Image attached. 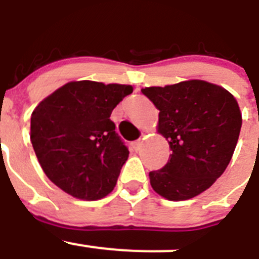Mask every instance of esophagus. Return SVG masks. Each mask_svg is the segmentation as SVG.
<instances>
[{
    "label": "esophagus",
    "mask_w": 259,
    "mask_h": 259,
    "mask_svg": "<svg viewBox=\"0 0 259 259\" xmlns=\"http://www.w3.org/2000/svg\"><path fill=\"white\" fill-rule=\"evenodd\" d=\"M133 148H134L135 152H138V151H141V148H142V141H141V139H139V141L133 142Z\"/></svg>",
    "instance_id": "1"
}]
</instances>
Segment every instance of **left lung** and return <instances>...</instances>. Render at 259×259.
<instances>
[{
	"instance_id": "8db88e82",
	"label": "left lung",
	"mask_w": 259,
	"mask_h": 259,
	"mask_svg": "<svg viewBox=\"0 0 259 259\" xmlns=\"http://www.w3.org/2000/svg\"><path fill=\"white\" fill-rule=\"evenodd\" d=\"M160 111L157 133L169 143L170 158L151 171L153 191L170 201L197 196L231 161L241 129V112L230 92L204 80L142 90Z\"/></svg>"
}]
</instances>
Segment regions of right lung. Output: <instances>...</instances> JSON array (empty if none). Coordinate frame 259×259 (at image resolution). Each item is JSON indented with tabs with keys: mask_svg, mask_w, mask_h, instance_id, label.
Wrapping results in <instances>:
<instances>
[{
	"mask_svg": "<svg viewBox=\"0 0 259 259\" xmlns=\"http://www.w3.org/2000/svg\"><path fill=\"white\" fill-rule=\"evenodd\" d=\"M132 85L71 81L39 102L31 116V142L54 185L80 200L112 192L129 151L109 120Z\"/></svg>",
	"mask_w": 259,
	"mask_h": 259,
	"instance_id": "1",
	"label": "right lung"
}]
</instances>
